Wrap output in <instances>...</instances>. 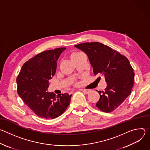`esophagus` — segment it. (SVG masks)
Here are the masks:
<instances>
[{"mask_svg": "<svg viewBox=\"0 0 150 150\" xmlns=\"http://www.w3.org/2000/svg\"><path fill=\"white\" fill-rule=\"evenodd\" d=\"M79 90L83 92L85 94H88L90 93V90H88V89H80Z\"/></svg>", "mask_w": 150, "mask_h": 150, "instance_id": "obj_1", "label": "esophagus"}]
</instances>
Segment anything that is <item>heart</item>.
<instances>
[{
    "instance_id": "obj_1",
    "label": "heart",
    "mask_w": 150,
    "mask_h": 150,
    "mask_svg": "<svg viewBox=\"0 0 150 150\" xmlns=\"http://www.w3.org/2000/svg\"><path fill=\"white\" fill-rule=\"evenodd\" d=\"M78 53H78V52H76V53H73L72 54V56H71V57L72 58H73L75 55H76V54H78Z\"/></svg>"
}]
</instances>
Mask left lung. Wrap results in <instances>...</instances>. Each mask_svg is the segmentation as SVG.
<instances>
[{"instance_id":"8db88e82","label":"left lung","mask_w":150,"mask_h":150,"mask_svg":"<svg viewBox=\"0 0 150 150\" xmlns=\"http://www.w3.org/2000/svg\"><path fill=\"white\" fill-rule=\"evenodd\" d=\"M75 47L87 54L94 75H104L107 82L105 90L98 91L100 100L96 107L105 113L114 111L129 96L134 86V72L129 60L98 42H84Z\"/></svg>"}]
</instances>
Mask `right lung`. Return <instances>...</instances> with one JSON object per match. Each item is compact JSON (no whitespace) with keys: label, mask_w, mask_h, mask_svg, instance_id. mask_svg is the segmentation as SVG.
<instances>
[{"label":"right lung","mask_w":150,"mask_h":150,"mask_svg":"<svg viewBox=\"0 0 150 150\" xmlns=\"http://www.w3.org/2000/svg\"><path fill=\"white\" fill-rule=\"evenodd\" d=\"M66 47L42 52L27 61L16 78L17 93L30 109L40 117L54 119L68 107L71 95L49 93V80L54 75L57 60Z\"/></svg>","instance_id":"right-lung-1"}]
</instances>
